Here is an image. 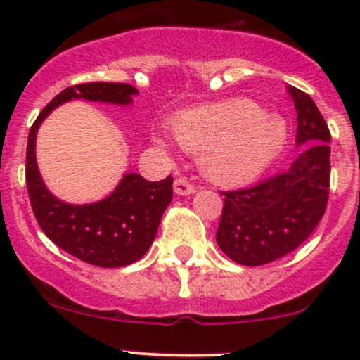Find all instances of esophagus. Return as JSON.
<instances>
[{"mask_svg":"<svg viewBox=\"0 0 360 360\" xmlns=\"http://www.w3.org/2000/svg\"><path fill=\"white\" fill-rule=\"evenodd\" d=\"M195 191H197V188H195L190 181L184 179V177H177V179L174 181V193L176 195L186 197V195H193Z\"/></svg>","mask_w":360,"mask_h":360,"instance_id":"1","label":"esophagus"}]
</instances>
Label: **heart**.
Returning <instances> with one entry per match:
<instances>
[{
  "instance_id": "1",
  "label": "heart",
  "mask_w": 360,
  "mask_h": 360,
  "mask_svg": "<svg viewBox=\"0 0 360 360\" xmlns=\"http://www.w3.org/2000/svg\"><path fill=\"white\" fill-rule=\"evenodd\" d=\"M172 136L186 153L200 157L203 176L217 184L252 181L271 165L288 137L284 122L249 99H231L177 115ZM160 148H167L155 136Z\"/></svg>"
}]
</instances>
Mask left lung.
Returning a JSON list of instances; mask_svg holds the SVG:
<instances>
[{
  "instance_id": "obj_1",
  "label": "left lung",
  "mask_w": 360,
  "mask_h": 360,
  "mask_svg": "<svg viewBox=\"0 0 360 360\" xmlns=\"http://www.w3.org/2000/svg\"><path fill=\"white\" fill-rule=\"evenodd\" d=\"M297 115L300 155L285 172L244 190L224 191L216 242L235 263L261 266L300 248L326 212L331 134L314 99L288 86Z\"/></svg>"
}]
</instances>
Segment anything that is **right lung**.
<instances>
[{"mask_svg": "<svg viewBox=\"0 0 360 360\" xmlns=\"http://www.w3.org/2000/svg\"><path fill=\"white\" fill-rule=\"evenodd\" d=\"M137 94V89L127 83L94 82L69 86L53 97L29 130L25 184L36 221L53 244L94 266H127L148 252L163 212L172 202V177L151 183L139 174L127 172L103 200L68 203L50 193L43 183L36 162V134L50 112L72 99L130 106Z\"/></svg>", "mask_w": 360, "mask_h": 360, "instance_id": "obj_1", "label": "right lung"}]
</instances>
